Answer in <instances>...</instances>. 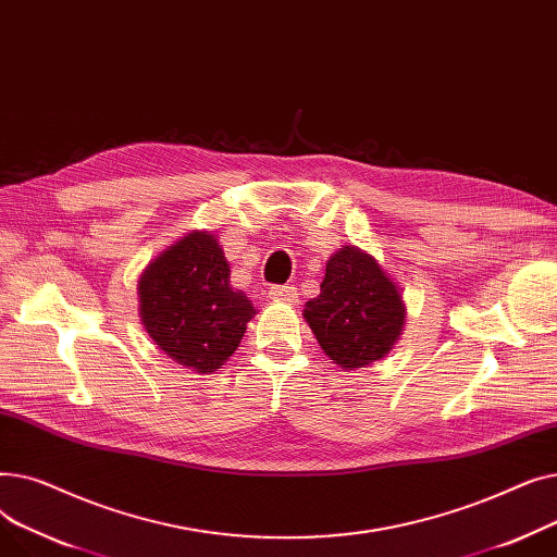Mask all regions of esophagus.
<instances>
[{"label":"esophagus","instance_id":"esophagus-1","mask_svg":"<svg viewBox=\"0 0 557 557\" xmlns=\"http://www.w3.org/2000/svg\"><path fill=\"white\" fill-rule=\"evenodd\" d=\"M298 296L296 286H271L269 298L277 300V302H294Z\"/></svg>","mask_w":557,"mask_h":557}]
</instances>
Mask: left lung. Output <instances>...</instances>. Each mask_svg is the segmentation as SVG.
Returning a JSON list of instances; mask_svg holds the SVG:
<instances>
[{"label": "left lung", "instance_id": "left-lung-1", "mask_svg": "<svg viewBox=\"0 0 557 557\" xmlns=\"http://www.w3.org/2000/svg\"><path fill=\"white\" fill-rule=\"evenodd\" d=\"M305 318L325 355L343 370L366 368L399 341L406 307L397 284L379 261L357 246H343L327 261L320 296Z\"/></svg>", "mask_w": 557, "mask_h": 557}]
</instances>
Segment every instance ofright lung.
I'll use <instances>...</instances> for the list:
<instances>
[{"mask_svg":"<svg viewBox=\"0 0 557 557\" xmlns=\"http://www.w3.org/2000/svg\"><path fill=\"white\" fill-rule=\"evenodd\" d=\"M139 315L162 352L200 374L214 372L239 347L257 313L230 286V263L212 232H189L158 255L139 277Z\"/></svg>","mask_w":557,"mask_h":557,"instance_id":"right-lung-1","label":"right lung"}]
</instances>
